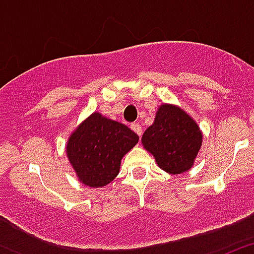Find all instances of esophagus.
Listing matches in <instances>:
<instances>
[{"label":"esophagus","instance_id":"obj_1","mask_svg":"<svg viewBox=\"0 0 254 254\" xmlns=\"http://www.w3.org/2000/svg\"><path fill=\"white\" fill-rule=\"evenodd\" d=\"M131 129L133 132H136V133H137L138 136H141V134H142V127H141L140 123H132V125H131Z\"/></svg>","mask_w":254,"mask_h":254}]
</instances>
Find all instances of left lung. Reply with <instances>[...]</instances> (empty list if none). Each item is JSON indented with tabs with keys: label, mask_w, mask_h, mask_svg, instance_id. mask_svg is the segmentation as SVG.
Here are the masks:
<instances>
[{
	"label": "left lung",
	"mask_w": 254,
	"mask_h": 254,
	"mask_svg": "<svg viewBox=\"0 0 254 254\" xmlns=\"http://www.w3.org/2000/svg\"><path fill=\"white\" fill-rule=\"evenodd\" d=\"M141 141L159 168L169 174H181L193 165L202 145V132L183 109L163 104Z\"/></svg>",
	"instance_id": "8db88e82"
}]
</instances>
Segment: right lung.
<instances>
[{
	"label": "right lung",
	"mask_w": 254,
	"mask_h": 254,
	"mask_svg": "<svg viewBox=\"0 0 254 254\" xmlns=\"http://www.w3.org/2000/svg\"><path fill=\"white\" fill-rule=\"evenodd\" d=\"M138 142L127 126L93 113L68 137L66 154L82 185H109L120 173L121 160Z\"/></svg>",
	"instance_id": "obj_1"
}]
</instances>
